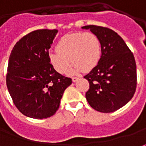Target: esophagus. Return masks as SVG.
<instances>
[{"instance_id": "esophagus-1", "label": "esophagus", "mask_w": 146, "mask_h": 146, "mask_svg": "<svg viewBox=\"0 0 146 146\" xmlns=\"http://www.w3.org/2000/svg\"><path fill=\"white\" fill-rule=\"evenodd\" d=\"M78 79H79V78H78V77H72V81H73V82H76V81H78Z\"/></svg>"}]
</instances>
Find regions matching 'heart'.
<instances>
[{"label": "heart", "mask_w": 146, "mask_h": 146, "mask_svg": "<svg viewBox=\"0 0 146 146\" xmlns=\"http://www.w3.org/2000/svg\"><path fill=\"white\" fill-rule=\"evenodd\" d=\"M56 52H49L48 60L57 73L64 74L73 63L69 73L74 75L90 71L98 65L102 56V44L97 35L90 32H77L63 36L56 45Z\"/></svg>", "instance_id": "b5f03b06"}]
</instances>
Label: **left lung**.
I'll list each match as a JSON object with an SVG mask.
<instances>
[{
	"label": "left lung",
	"mask_w": 146,
	"mask_h": 146,
	"mask_svg": "<svg viewBox=\"0 0 146 146\" xmlns=\"http://www.w3.org/2000/svg\"><path fill=\"white\" fill-rule=\"evenodd\" d=\"M81 28L98 36L102 44L98 64L84 77L90 83L86 100L98 112H114L126 105L135 93L137 69L133 54L113 30L97 25Z\"/></svg>",
	"instance_id": "left-lung-1"
}]
</instances>
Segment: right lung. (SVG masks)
Returning a JSON list of instances; mask_svg holds the SVG:
<instances>
[{
    "label": "right lung",
    "instance_id": "1",
    "mask_svg": "<svg viewBox=\"0 0 146 146\" xmlns=\"http://www.w3.org/2000/svg\"><path fill=\"white\" fill-rule=\"evenodd\" d=\"M57 29H38L23 36L10 53L6 85L13 103L26 117L47 118L59 109L72 79L57 73L48 54Z\"/></svg>",
    "mask_w": 146,
    "mask_h": 146
}]
</instances>
